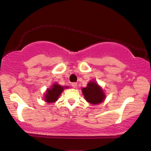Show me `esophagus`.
<instances>
[{
    "mask_svg": "<svg viewBox=\"0 0 151 151\" xmlns=\"http://www.w3.org/2000/svg\"><path fill=\"white\" fill-rule=\"evenodd\" d=\"M72 87H73V88H77V83H76V82H73V83H72Z\"/></svg>",
    "mask_w": 151,
    "mask_h": 151,
    "instance_id": "34e87169",
    "label": "esophagus"
}]
</instances>
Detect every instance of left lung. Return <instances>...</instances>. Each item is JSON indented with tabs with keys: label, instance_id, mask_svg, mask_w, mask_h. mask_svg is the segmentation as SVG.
Instances as JSON below:
<instances>
[{
	"label": "left lung",
	"instance_id": "left-lung-1",
	"mask_svg": "<svg viewBox=\"0 0 151 151\" xmlns=\"http://www.w3.org/2000/svg\"><path fill=\"white\" fill-rule=\"evenodd\" d=\"M86 101L91 104H99L105 99V93L96 81H90L85 88L81 89Z\"/></svg>",
	"mask_w": 151,
	"mask_h": 151
}]
</instances>
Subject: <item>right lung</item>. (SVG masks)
I'll return each instance as SVG.
<instances>
[{"mask_svg": "<svg viewBox=\"0 0 151 151\" xmlns=\"http://www.w3.org/2000/svg\"><path fill=\"white\" fill-rule=\"evenodd\" d=\"M68 86H62L58 84H54L52 85L50 89H47L46 91V93L45 94V101L47 103H53L58 99L59 96H60L61 93L64 91L65 88H67Z\"/></svg>", "mask_w": 151, "mask_h": 151, "instance_id": "right-lung-1", "label": "right lung"}]
</instances>
